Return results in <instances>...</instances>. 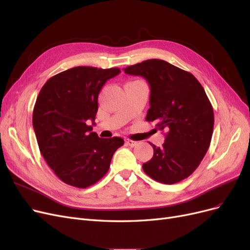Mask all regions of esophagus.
<instances>
[{
	"instance_id": "esophagus-1",
	"label": "esophagus",
	"mask_w": 250,
	"mask_h": 250,
	"mask_svg": "<svg viewBox=\"0 0 250 250\" xmlns=\"http://www.w3.org/2000/svg\"><path fill=\"white\" fill-rule=\"evenodd\" d=\"M125 142H126L127 145H129V146H131V147H134V146H137V145H138V142L132 141V140H129V139L125 140Z\"/></svg>"
}]
</instances>
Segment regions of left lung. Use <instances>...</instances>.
I'll use <instances>...</instances> for the list:
<instances>
[{"label":"left lung","instance_id":"8db88e82","mask_svg":"<svg viewBox=\"0 0 250 250\" xmlns=\"http://www.w3.org/2000/svg\"><path fill=\"white\" fill-rule=\"evenodd\" d=\"M124 72L148 81L146 120L168 131L162 147L151 144L153 157L143 164V170L158 183H179L198 168L213 135L214 110L204 88L194 75L161 59L145 60Z\"/></svg>","mask_w":250,"mask_h":250}]
</instances>
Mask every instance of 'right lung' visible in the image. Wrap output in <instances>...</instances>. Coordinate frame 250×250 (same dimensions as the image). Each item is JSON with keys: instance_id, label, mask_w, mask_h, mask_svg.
Masks as SVG:
<instances>
[{"instance_id": "obj_1", "label": "right lung", "mask_w": 250, "mask_h": 250, "mask_svg": "<svg viewBox=\"0 0 250 250\" xmlns=\"http://www.w3.org/2000/svg\"><path fill=\"white\" fill-rule=\"evenodd\" d=\"M119 67L76 66L51 77L37 96L32 123L41 153L64 184L85 188L107 173L115 151L124 140L102 139L90 132L98 96Z\"/></svg>"}]
</instances>
